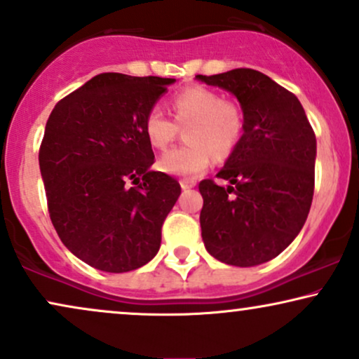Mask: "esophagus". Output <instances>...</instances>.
I'll return each mask as SVG.
<instances>
[{
    "label": "esophagus",
    "mask_w": 359,
    "mask_h": 359,
    "mask_svg": "<svg viewBox=\"0 0 359 359\" xmlns=\"http://www.w3.org/2000/svg\"><path fill=\"white\" fill-rule=\"evenodd\" d=\"M180 184H181V188H183L184 191H187V189H191V188L194 187V181H189V180H181V181H180Z\"/></svg>",
    "instance_id": "34e87169"
}]
</instances>
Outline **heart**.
<instances>
[{
    "instance_id": "1",
    "label": "heart",
    "mask_w": 359,
    "mask_h": 359,
    "mask_svg": "<svg viewBox=\"0 0 359 359\" xmlns=\"http://www.w3.org/2000/svg\"><path fill=\"white\" fill-rule=\"evenodd\" d=\"M175 121L159 108H151L144 118L146 138L153 148L166 149L178 136L180 128L188 130L187 148L163 154L159 168L168 175L193 178L206 170L213 154L224 158L236 148L243 133V113L231 101L205 86H189L172 96Z\"/></svg>"
}]
</instances>
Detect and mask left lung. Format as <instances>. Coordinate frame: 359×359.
<instances>
[{"instance_id": "1", "label": "left lung", "mask_w": 359, "mask_h": 359, "mask_svg": "<svg viewBox=\"0 0 359 359\" xmlns=\"http://www.w3.org/2000/svg\"><path fill=\"white\" fill-rule=\"evenodd\" d=\"M196 79L233 93L243 135L218 172L203 180L201 236L208 253L233 266L276 258L302 231L315 191L316 136L293 93L250 68Z\"/></svg>"}]
</instances>
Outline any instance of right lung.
Segmentation results:
<instances>
[{
    "label": "right lung",
    "mask_w": 359,
    "mask_h": 359,
    "mask_svg": "<svg viewBox=\"0 0 359 359\" xmlns=\"http://www.w3.org/2000/svg\"><path fill=\"white\" fill-rule=\"evenodd\" d=\"M175 78L103 73L57 103L39 148L48 211L57 236L90 266L141 268L156 256L161 226L181 194L151 171L144 118ZM131 180L136 187H128Z\"/></svg>",
    "instance_id": "right-lung-1"
}]
</instances>
